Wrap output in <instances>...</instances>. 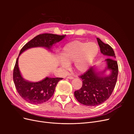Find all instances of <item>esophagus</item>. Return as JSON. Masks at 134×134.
<instances>
[{"label":"esophagus","mask_w":134,"mask_h":134,"mask_svg":"<svg viewBox=\"0 0 134 134\" xmlns=\"http://www.w3.org/2000/svg\"><path fill=\"white\" fill-rule=\"evenodd\" d=\"M67 78L69 79H73V76H69L67 77Z\"/></svg>","instance_id":"obj_1"}]
</instances>
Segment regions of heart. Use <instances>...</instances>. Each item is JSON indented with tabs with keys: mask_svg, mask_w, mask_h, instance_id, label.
<instances>
[{
	"mask_svg": "<svg viewBox=\"0 0 134 134\" xmlns=\"http://www.w3.org/2000/svg\"><path fill=\"white\" fill-rule=\"evenodd\" d=\"M98 46L94 42H84L74 41L65 46L61 53L59 65L67 69L69 65L74 62L75 69L84 72L90 68L98 53Z\"/></svg>",
	"mask_w": 134,
	"mask_h": 134,
	"instance_id": "obj_1",
	"label": "heart"
}]
</instances>
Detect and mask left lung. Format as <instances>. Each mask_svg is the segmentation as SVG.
<instances>
[{"instance_id": "obj_1", "label": "left lung", "mask_w": 134, "mask_h": 134, "mask_svg": "<svg viewBox=\"0 0 134 134\" xmlns=\"http://www.w3.org/2000/svg\"><path fill=\"white\" fill-rule=\"evenodd\" d=\"M100 52L108 59L104 61L106 67L99 71L96 66L91 68L80 76L83 80L82 87L74 92V96L80 103L88 106H95L103 103L114 90L118 75V65L113 48L97 38ZM110 71L108 75L105 74Z\"/></svg>"}]
</instances>
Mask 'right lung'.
<instances>
[{
  "instance_id": "right-lung-1",
  "label": "right lung",
  "mask_w": 134,
  "mask_h": 134,
  "mask_svg": "<svg viewBox=\"0 0 134 134\" xmlns=\"http://www.w3.org/2000/svg\"><path fill=\"white\" fill-rule=\"evenodd\" d=\"M66 35L43 34L37 35L27 42L20 51L13 70V81L19 94L31 104H41L46 102L53 95L56 85L61 78L46 77L42 80L33 82L23 78L18 66L19 56L28 49L34 47H43L52 51L54 44L62 41Z\"/></svg>"
}]
</instances>
